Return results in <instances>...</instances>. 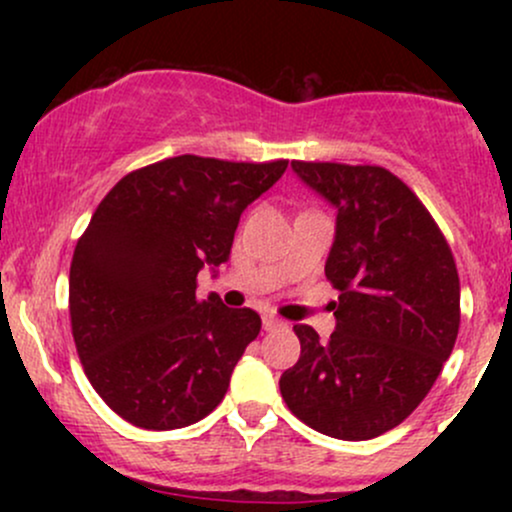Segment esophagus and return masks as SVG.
Returning <instances> with one entry per match:
<instances>
[{"instance_id":"34e87169","label":"esophagus","mask_w":512,"mask_h":512,"mask_svg":"<svg viewBox=\"0 0 512 512\" xmlns=\"http://www.w3.org/2000/svg\"><path fill=\"white\" fill-rule=\"evenodd\" d=\"M262 322H264V330H276V327H284V320H279L276 315H264Z\"/></svg>"}]
</instances>
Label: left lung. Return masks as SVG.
Wrapping results in <instances>:
<instances>
[{
	"label": "left lung",
	"instance_id": "left-lung-1",
	"mask_svg": "<svg viewBox=\"0 0 512 512\" xmlns=\"http://www.w3.org/2000/svg\"><path fill=\"white\" fill-rule=\"evenodd\" d=\"M337 211L325 274L339 289L327 342L296 325L301 358L279 380L303 424L370 440L402 424L428 395L460 330L452 252L419 197L380 166L291 161Z\"/></svg>",
	"mask_w": 512,
	"mask_h": 512
}]
</instances>
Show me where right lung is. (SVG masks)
I'll use <instances>...</instances> for the list:
<instances>
[{"label": "right lung", "mask_w": 512, "mask_h": 512, "mask_svg": "<svg viewBox=\"0 0 512 512\" xmlns=\"http://www.w3.org/2000/svg\"><path fill=\"white\" fill-rule=\"evenodd\" d=\"M289 161L175 156L134 170L98 204L69 269V315L88 383L146 431L197 424L226 395L255 310L197 301V274L231 257L240 214Z\"/></svg>", "instance_id": "obj_1"}]
</instances>
